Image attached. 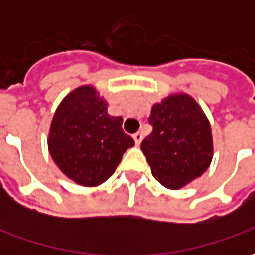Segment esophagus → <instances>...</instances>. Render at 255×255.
Segmentation results:
<instances>
[{"instance_id":"esophagus-1","label":"esophagus","mask_w":255,"mask_h":255,"mask_svg":"<svg viewBox=\"0 0 255 255\" xmlns=\"http://www.w3.org/2000/svg\"><path fill=\"white\" fill-rule=\"evenodd\" d=\"M142 139H143V135H142V132H136L133 133V140H135V143L140 144V142H142Z\"/></svg>"}]
</instances>
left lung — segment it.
Segmentation results:
<instances>
[{
  "mask_svg": "<svg viewBox=\"0 0 255 255\" xmlns=\"http://www.w3.org/2000/svg\"><path fill=\"white\" fill-rule=\"evenodd\" d=\"M153 131L140 149L153 176L166 188L179 190L206 171L213 158L208 117L188 94H171L154 104L149 116Z\"/></svg>",
  "mask_w": 255,
  "mask_h": 255,
  "instance_id": "8db88e82",
  "label": "left lung"
}]
</instances>
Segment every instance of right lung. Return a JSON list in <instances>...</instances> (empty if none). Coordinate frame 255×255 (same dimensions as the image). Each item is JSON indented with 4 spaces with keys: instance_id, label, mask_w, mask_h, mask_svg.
<instances>
[{
    "instance_id": "obj_1",
    "label": "right lung",
    "mask_w": 255,
    "mask_h": 255,
    "mask_svg": "<svg viewBox=\"0 0 255 255\" xmlns=\"http://www.w3.org/2000/svg\"><path fill=\"white\" fill-rule=\"evenodd\" d=\"M123 119L108 113L106 102L90 86L72 90L53 116L47 147L58 169L84 187H95L115 173L133 139Z\"/></svg>"
}]
</instances>
